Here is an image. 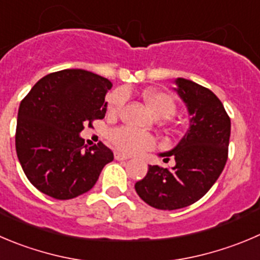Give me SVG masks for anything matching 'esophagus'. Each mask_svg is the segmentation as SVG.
<instances>
[{"label":"esophagus","mask_w":260,"mask_h":260,"mask_svg":"<svg viewBox=\"0 0 260 260\" xmlns=\"http://www.w3.org/2000/svg\"><path fill=\"white\" fill-rule=\"evenodd\" d=\"M115 159H117V160H126V159H128V157H126V155H123V154H121V153H115Z\"/></svg>","instance_id":"34e87169"}]
</instances>
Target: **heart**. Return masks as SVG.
I'll return each mask as SVG.
<instances>
[{"label": "heart", "mask_w": 260, "mask_h": 260, "mask_svg": "<svg viewBox=\"0 0 260 260\" xmlns=\"http://www.w3.org/2000/svg\"><path fill=\"white\" fill-rule=\"evenodd\" d=\"M150 112L158 118H169L176 112V102L170 93L162 90H147L143 94ZM126 102L123 90L112 91L107 97V113L117 116ZM110 140L118 152L126 155H135L150 150L155 147V139L149 134L140 133L134 128L120 126L110 132Z\"/></svg>", "instance_id": "obj_1"}]
</instances>
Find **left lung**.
<instances>
[{
    "label": "left lung",
    "instance_id": "8db88e82",
    "mask_svg": "<svg viewBox=\"0 0 260 260\" xmlns=\"http://www.w3.org/2000/svg\"><path fill=\"white\" fill-rule=\"evenodd\" d=\"M175 83L186 103L190 127L176 148L160 155L175 158L176 165L149 166L147 176L135 184L138 195L162 211L184 208L208 192L224 169L231 134V120L213 91L182 78Z\"/></svg>",
    "mask_w": 260,
    "mask_h": 260
}]
</instances>
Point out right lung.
I'll use <instances>...</instances> for the list:
<instances>
[{
	"mask_svg": "<svg viewBox=\"0 0 260 260\" xmlns=\"http://www.w3.org/2000/svg\"><path fill=\"white\" fill-rule=\"evenodd\" d=\"M108 79L80 69L51 73L21 101L15 147L24 174L39 191L68 200L89 191L113 160L102 142L84 148L79 133L106 115Z\"/></svg>",
	"mask_w": 260,
	"mask_h": 260,
	"instance_id": "add662e5",
	"label": "right lung"
}]
</instances>
